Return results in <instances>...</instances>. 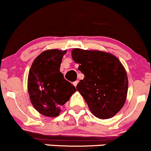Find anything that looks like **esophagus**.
I'll return each instance as SVG.
<instances>
[{"label":"esophagus","mask_w":151,"mask_h":151,"mask_svg":"<svg viewBox=\"0 0 151 151\" xmlns=\"http://www.w3.org/2000/svg\"><path fill=\"white\" fill-rule=\"evenodd\" d=\"M78 81H75V82H74V83H73L74 86H76H76H77V84H78Z\"/></svg>","instance_id":"esophagus-1"}]
</instances>
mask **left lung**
I'll return each mask as SVG.
<instances>
[{
  "mask_svg": "<svg viewBox=\"0 0 151 151\" xmlns=\"http://www.w3.org/2000/svg\"><path fill=\"white\" fill-rule=\"evenodd\" d=\"M73 59L84 74L76 88L95 116L107 119L116 114L126 102L128 81L126 71L116 57L98 50L76 48Z\"/></svg>",
  "mask_w": 151,
  "mask_h": 151,
  "instance_id": "left-lung-1",
  "label": "left lung"
}]
</instances>
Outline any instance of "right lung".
I'll return each mask as SVG.
<instances>
[{
    "mask_svg": "<svg viewBox=\"0 0 151 151\" xmlns=\"http://www.w3.org/2000/svg\"><path fill=\"white\" fill-rule=\"evenodd\" d=\"M66 50H48L35 59L29 70L28 90L30 101L42 115L58 116L60 108L76 91L64 78L60 66Z\"/></svg>",
    "mask_w": 151,
    "mask_h": 151,
    "instance_id": "add662e5",
    "label": "right lung"
}]
</instances>
